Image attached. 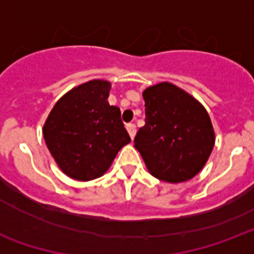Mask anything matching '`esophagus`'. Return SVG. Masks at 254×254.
Returning <instances> with one entry per match:
<instances>
[{"label":"esophagus","instance_id":"34e87169","mask_svg":"<svg viewBox=\"0 0 254 254\" xmlns=\"http://www.w3.org/2000/svg\"><path fill=\"white\" fill-rule=\"evenodd\" d=\"M127 133H129L130 138L133 140V138H134V136H136V125H134V124H127Z\"/></svg>","mask_w":254,"mask_h":254}]
</instances>
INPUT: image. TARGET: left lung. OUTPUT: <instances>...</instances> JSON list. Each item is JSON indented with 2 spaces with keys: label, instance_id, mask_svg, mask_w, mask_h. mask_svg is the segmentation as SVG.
I'll list each match as a JSON object with an SVG mask.
<instances>
[{
  "label": "left lung",
  "instance_id": "obj_1",
  "mask_svg": "<svg viewBox=\"0 0 254 254\" xmlns=\"http://www.w3.org/2000/svg\"><path fill=\"white\" fill-rule=\"evenodd\" d=\"M145 125L134 137L148 171L158 180L180 184L197 176L215 145L205 107L174 84H155L143 91Z\"/></svg>",
  "mask_w": 254,
  "mask_h": 254
}]
</instances>
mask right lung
I'll return each instance as SVG.
<instances>
[{
  "label": "right lung",
  "instance_id": "add662e5",
  "mask_svg": "<svg viewBox=\"0 0 254 254\" xmlns=\"http://www.w3.org/2000/svg\"><path fill=\"white\" fill-rule=\"evenodd\" d=\"M111 83L89 80L61 96L43 125V138L64 174L77 181L99 178L130 143L121 111L110 106Z\"/></svg>",
  "mask_w": 254,
  "mask_h": 254
}]
</instances>
